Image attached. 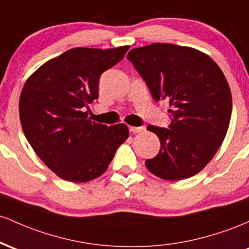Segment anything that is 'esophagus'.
I'll use <instances>...</instances> for the list:
<instances>
[{
  "instance_id": "1",
  "label": "esophagus",
  "mask_w": 249,
  "mask_h": 249,
  "mask_svg": "<svg viewBox=\"0 0 249 249\" xmlns=\"http://www.w3.org/2000/svg\"><path fill=\"white\" fill-rule=\"evenodd\" d=\"M129 130L132 133H140L142 132V130H144V127H142V125L141 127H133L132 125V127H129Z\"/></svg>"
}]
</instances>
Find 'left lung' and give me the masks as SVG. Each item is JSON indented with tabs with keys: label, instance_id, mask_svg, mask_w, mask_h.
<instances>
[{
	"label": "left lung",
	"instance_id": "8db88e82",
	"mask_svg": "<svg viewBox=\"0 0 249 249\" xmlns=\"http://www.w3.org/2000/svg\"><path fill=\"white\" fill-rule=\"evenodd\" d=\"M127 58L155 101L167 99L168 128L148 125L160 139V152L146 161L150 173L177 181L197 174L213 159L227 134L231 94L220 67L189 47L153 43L132 49Z\"/></svg>",
	"mask_w": 249,
	"mask_h": 249
}]
</instances>
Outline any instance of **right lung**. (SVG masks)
Returning a JSON list of instances; mask_svg holds the SVG:
<instances>
[{
    "instance_id": "right-lung-1",
    "label": "right lung",
    "mask_w": 249,
    "mask_h": 249,
    "mask_svg": "<svg viewBox=\"0 0 249 249\" xmlns=\"http://www.w3.org/2000/svg\"><path fill=\"white\" fill-rule=\"evenodd\" d=\"M128 46L74 48L42 64L22 89L19 120L38 158L57 177L87 182L106 172L129 136L124 124H96L87 117L99 97V81L124 57Z\"/></svg>"
}]
</instances>
